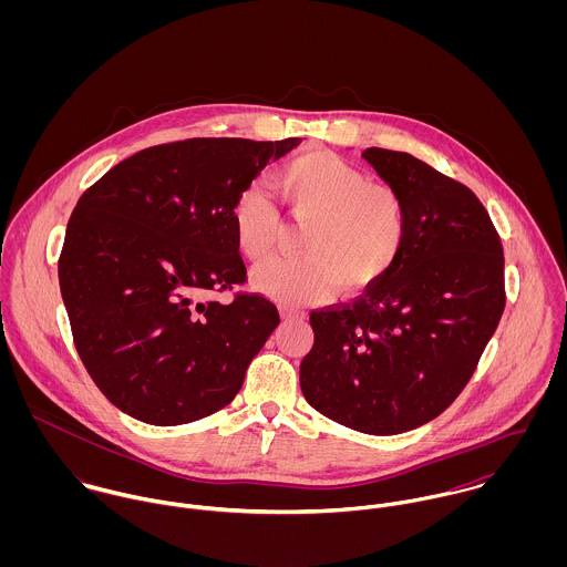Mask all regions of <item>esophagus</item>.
I'll use <instances>...</instances> for the list:
<instances>
[{"label": "esophagus", "instance_id": "34e87169", "mask_svg": "<svg viewBox=\"0 0 567 567\" xmlns=\"http://www.w3.org/2000/svg\"><path fill=\"white\" fill-rule=\"evenodd\" d=\"M281 319H284V321H299L301 317H299L297 312H288V310H284V312H281Z\"/></svg>", "mask_w": 567, "mask_h": 567}]
</instances>
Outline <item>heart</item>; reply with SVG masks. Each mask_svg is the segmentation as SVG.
Segmentation results:
<instances>
[{
  "label": "heart",
  "mask_w": 567,
  "mask_h": 567,
  "mask_svg": "<svg viewBox=\"0 0 567 567\" xmlns=\"http://www.w3.org/2000/svg\"><path fill=\"white\" fill-rule=\"evenodd\" d=\"M275 187L297 218L315 216L303 236L306 255L275 257L250 275L252 288L281 303L306 306L338 286L355 295L378 286L400 261L408 238L404 196L329 151H308L275 172ZM234 236L244 257L272 252L281 216L272 196L246 185L231 207Z\"/></svg>",
  "instance_id": "obj_1"
}]
</instances>
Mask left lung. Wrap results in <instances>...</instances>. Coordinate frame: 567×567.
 Here are the masks:
<instances>
[{
  "instance_id": "1",
  "label": "left lung",
  "mask_w": 567,
  "mask_h": 567,
  "mask_svg": "<svg viewBox=\"0 0 567 567\" xmlns=\"http://www.w3.org/2000/svg\"><path fill=\"white\" fill-rule=\"evenodd\" d=\"M362 157L404 196V252L353 303L310 315L315 344L299 378L331 421L400 434L439 416L474 375L506 303L504 252L467 185L408 153Z\"/></svg>"
}]
</instances>
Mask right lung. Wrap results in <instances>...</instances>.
I'll return each instance as SVG.
<instances>
[{
  "label": "right lung",
  "instance_id": "obj_1",
  "mask_svg": "<svg viewBox=\"0 0 567 567\" xmlns=\"http://www.w3.org/2000/svg\"><path fill=\"white\" fill-rule=\"evenodd\" d=\"M299 137H198L146 148L79 200L59 259L82 364L104 398L153 425L231 404L272 329L275 303L205 297L246 281L234 236L238 194Z\"/></svg>",
  "mask_w": 567,
  "mask_h": 567
}]
</instances>
